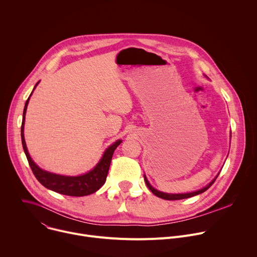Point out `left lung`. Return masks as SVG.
Returning <instances> with one entry per match:
<instances>
[{
    "label": "left lung",
    "mask_w": 257,
    "mask_h": 257,
    "mask_svg": "<svg viewBox=\"0 0 257 257\" xmlns=\"http://www.w3.org/2000/svg\"><path fill=\"white\" fill-rule=\"evenodd\" d=\"M218 176V175H217ZM217 176L209 183V184L207 186H205L204 188L198 190V191H195V192H190V193H183V194H170V193H164V192H161V191H158L157 189H155L150 183L148 181V179H146V177L144 176V181H145V184L146 186L149 187V189L158 197L162 198V199H166V200H179V199H185V198H189V197H192V196H195V195H198L200 193H203L204 191H206L212 184L214 183L215 179L217 178Z\"/></svg>",
    "instance_id": "obj_1"
}]
</instances>
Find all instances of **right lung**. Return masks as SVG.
Segmentation results:
<instances>
[{
	"instance_id": "add662e5",
	"label": "right lung",
	"mask_w": 257,
	"mask_h": 257,
	"mask_svg": "<svg viewBox=\"0 0 257 257\" xmlns=\"http://www.w3.org/2000/svg\"><path fill=\"white\" fill-rule=\"evenodd\" d=\"M39 83V82H38ZM35 84V86L38 85ZM34 86V88H35ZM33 88V89H34ZM32 93V92H31ZM31 95V94H30ZM29 95V97H30ZM29 97L27 98L23 111V119H22V125H21V140H22V146L25 153V156L27 158L28 164L30 166V169L35 176V178L39 180L42 185H44L46 188L53 190L57 193L69 195V196H85L94 193L97 191L103 184L106 180V176L108 173L109 165H111L112 157L117 149V146L122 142L121 140L116 141L114 144H112L109 148L104 152L101 160L99 163L94 167L93 170L90 172L77 176V177H67V176H61L49 173L47 171L42 170L39 166H36L34 162L29 157V154L27 152L26 143L24 140V121H25V113L27 104L29 101Z\"/></svg>"
}]
</instances>
